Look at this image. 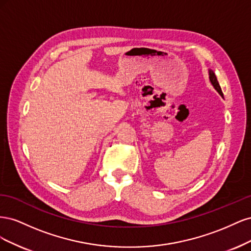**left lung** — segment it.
I'll use <instances>...</instances> for the list:
<instances>
[{"mask_svg": "<svg viewBox=\"0 0 251 251\" xmlns=\"http://www.w3.org/2000/svg\"><path fill=\"white\" fill-rule=\"evenodd\" d=\"M209 79H210V82L212 83V86H214L215 89L219 92V94L223 97V92H222V90H221V87H220V85H219V82L217 80V77H216L215 73L212 72L211 70H209Z\"/></svg>", "mask_w": 251, "mask_h": 251, "instance_id": "8db88e82", "label": "left lung"}]
</instances>
